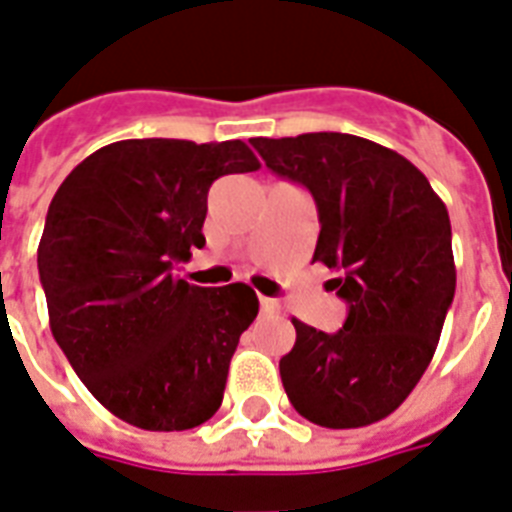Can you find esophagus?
Segmentation results:
<instances>
[{
    "label": "esophagus",
    "instance_id": "obj_1",
    "mask_svg": "<svg viewBox=\"0 0 512 512\" xmlns=\"http://www.w3.org/2000/svg\"><path fill=\"white\" fill-rule=\"evenodd\" d=\"M260 307H263V313H278V302L270 297H260Z\"/></svg>",
    "mask_w": 512,
    "mask_h": 512
}]
</instances>
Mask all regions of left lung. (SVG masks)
Wrapping results in <instances>:
<instances>
[{
  "label": "left lung",
  "instance_id": "1",
  "mask_svg": "<svg viewBox=\"0 0 512 512\" xmlns=\"http://www.w3.org/2000/svg\"><path fill=\"white\" fill-rule=\"evenodd\" d=\"M276 176L305 186L321 234L313 260L347 302L336 334L292 318L281 357L286 397L326 429H360L394 413L421 381L455 297L447 207L413 162L350 134L252 139Z\"/></svg>",
  "mask_w": 512,
  "mask_h": 512
}]
</instances>
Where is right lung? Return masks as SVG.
<instances>
[{"instance_id": "add662e5", "label": "right lung", "mask_w": 512, "mask_h": 512, "mask_svg": "<svg viewBox=\"0 0 512 512\" xmlns=\"http://www.w3.org/2000/svg\"><path fill=\"white\" fill-rule=\"evenodd\" d=\"M257 168L239 139H126L86 157L54 194L39 242L49 328L120 421L186 431L218 413L260 302L247 284L194 286L173 268L205 247L215 178Z\"/></svg>"}]
</instances>
